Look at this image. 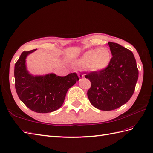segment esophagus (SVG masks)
Here are the masks:
<instances>
[{
    "label": "esophagus",
    "mask_w": 153,
    "mask_h": 153,
    "mask_svg": "<svg viewBox=\"0 0 153 153\" xmlns=\"http://www.w3.org/2000/svg\"><path fill=\"white\" fill-rule=\"evenodd\" d=\"M78 77H79L80 78H83L84 76L83 74H82V73H78Z\"/></svg>",
    "instance_id": "1"
}]
</instances>
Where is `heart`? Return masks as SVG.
<instances>
[{
	"mask_svg": "<svg viewBox=\"0 0 153 153\" xmlns=\"http://www.w3.org/2000/svg\"><path fill=\"white\" fill-rule=\"evenodd\" d=\"M111 61V53L105 47L91 49L84 53L77 61L82 68H89L93 71H102L109 67Z\"/></svg>",
	"mask_w": 153,
	"mask_h": 153,
	"instance_id": "1",
	"label": "heart"
}]
</instances>
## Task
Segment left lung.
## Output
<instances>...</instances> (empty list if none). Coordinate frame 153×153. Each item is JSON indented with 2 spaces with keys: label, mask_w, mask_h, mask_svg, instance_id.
Returning a JSON list of instances; mask_svg holds the SVG:
<instances>
[{
  "label": "left lung",
  "mask_w": 153,
  "mask_h": 153,
  "mask_svg": "<svg viewBox=\"0 0 153 153\" xmlns=\"http://www.w3.org/2000/svg\"><path fill=\"white\" fill-rule=\"evenodd\" d=\"M113 57L109 67L102 71L86 74L91 86L88 91L89 102L102 111L116 109L133 94L138 69L133 53L114 42H108Z\"/></svg>",
  "instance_id": "8db88e82"
}]
</instances>
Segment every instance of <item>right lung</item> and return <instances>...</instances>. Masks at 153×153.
Returning a JSON list of instances; mask_svg holds the SVG:
<instances>
[{
  "mask_svg": "<svg viewBox=\"0 0 153 153\" xmlns=\"http://www.w3.org/2000/svg\"><path fill=\"white\" fill-rule=\"evenodd\" d=\"M36 50L23 51L15 65L16 93L29 109L39 113H51L62 105L68 89L79 80L76 73L60 76L54 73L31 75L27 69L26 59Z\"/></svg>",
  "mask_w": 153,
  "mask_h": 153,
  "instance_id": "obj_1",
  "label": "right lung"
}]
</instances>
